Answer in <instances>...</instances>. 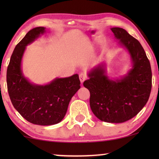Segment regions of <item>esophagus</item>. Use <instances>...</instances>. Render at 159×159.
I'll return each instance as SVG.
<instances>
[{
    "mask_svg": "<svg viewBox=\"0 0 159 159\" xmlns=\"http://www.w3.org/2000/svg\"><path fill=\"white\" fill-rule=\"evenodd\" d=\"M86 78H87V76H86V74L84 73H81L79 75L80 81H81V82L82 84H83L84 81H85V80L86 79Z\"/></svg>",
    "mask_w": 159,
    "mask_h": 159,
    "instance_id": "obj_1",
    "label": "esophagus"
}]
</instances>
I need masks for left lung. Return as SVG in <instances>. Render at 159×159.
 I'll return each instance as SVG.
<instances>
[{"mask_svg":"<svg viewBox=\"0 0 159 159\" xmlns=\"http://www.w3.org/2000/svg\"><path fill=\"white\" fill-rule=\"evenodd\" d=\"M114 36L130 55L132 69L120 78L111 79L102 62L91 70L84 86L90 92V107L97 118L107 123H123L143 108L152 87L151 64L140 43L120 27H112Z\"/></svg>","mask_w":159,"mask_h":159,"instance_id":"8db88e82","label":"left lung"}]
</instances>
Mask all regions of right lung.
<instances>
[{
  "label": "right lung",
  "mask_w": 159,
  "mask_h": 159,
  "mask_svg": "<svg viewBox=\"0 0 159 159\" xmlns=\"http://www.w3.org/2000/svg\"><path fill=\"white\" fill-rule=\"evenodd\" d=\"M45 32V27H35L16 46L7 68L6 82L12 105L20 115L33 124L49 126L64 118L70 101L81 88V82L78 74L57 78L46 85L33 84L25 77L22 60L26 46Z\"/></svg>",
  "instance_id": "add662e5"
}]
</instances>
